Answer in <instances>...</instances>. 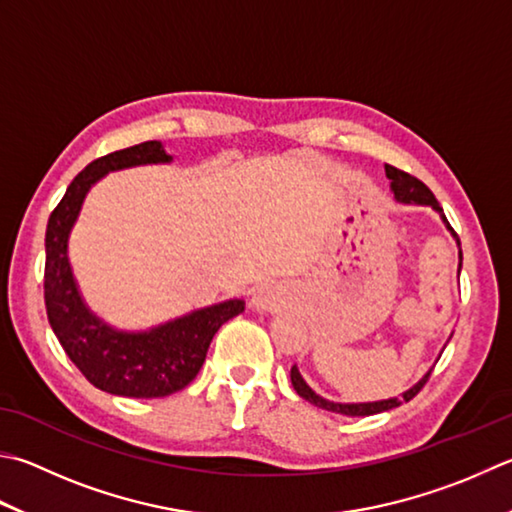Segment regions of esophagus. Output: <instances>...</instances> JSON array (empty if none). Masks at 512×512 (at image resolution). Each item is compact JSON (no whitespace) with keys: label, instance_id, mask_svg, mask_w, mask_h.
I'll list each match as a JSON object with an SVG mask.
<instances>
[{"label":"esophagus","instance_id":"obj_1","mask_svg":"<svg viewBox=\"0 0 512 512\" xmlns=\"http://www.w3.org/2000/svg\"><path fill=\"white\" fill-rule=\"evenodd\" d=\"M254 305L258 307V310H272L274 294L267 292V289H260V292L254 296Z\"/></svg>","mask_w":512,"mask_h":512}]
</instances>
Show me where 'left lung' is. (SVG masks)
<instances>
[{
	"label": "left lung",
	"mask_w": 512,
	"mask_h": 512,
	"mask_svg": "<svg viewBox=\"0 0 512 512\" xmlns=\"http://www.w3.org/2000/svg\"><path fill=\"white\" fill-rule=\"evenodd\" d=\"M385 176L392 180V191H394V196H397V200H401V202H417V205L435 207L439 214H441V218L446 220V216H443V209L439 207L435 194H432V191L426 185H423L419 178H414V176H410L408 171H401V169L392 167V165H385ZM446 225H448V229H452L448 220H446ZM289 376H292V385H294V390L298 392V397H303L305 401H310L312 406L323 408L327 412L345 414V417H368V414H379V412H385V410H392V408L401 406L403 401H410V399L417 397L419 390L430 379V372L423 376V379L417 385H414V388H410L406 394H403V399L394 397V399L376 401V403H332V401H325V399H321V397H318V394H314L310 390V385H307L301 379V374H298L296 368H292V374H289Z\"/></svg>",
	"instance_id": "left-lung-1"
}]
</instances>
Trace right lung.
<instances>
[{"instance_id":"1","label":"right lung","mask_w":512,"mask_h":512,"mask_svg":"<svg viewBox=\"0 0 512 512\" xmlns=\"http://www.w3.org/2000/svg\"><path fill=\"white\" fill-rule=\"evenodd\" d=\"M169 160L156 140L106 153L77 173L46 225L44 303L48 323L86 381L120 397L156 399L185 388L200 372L220 325L245 310L243 301H225L151 332L127 334L100 323L77 294L66 240L86 191L106 171Z\"/></svg>"}]
</instances>
